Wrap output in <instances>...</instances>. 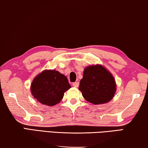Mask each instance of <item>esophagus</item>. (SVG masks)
I'll use <instances>...</instances> for the list:
<instances>
[{
	"label": "esophagus",
	"instance_id": "esophagus-1",
	"mask_svg": "<svg viewBox=\"0 0 148 148\" xmlns=\"http://www.w3.org/2000/svg\"><path fill=\"white\" fill-rule=\"evenodd\" d=\"M79 82H75V83H73V86L75 87H79Z\"/></svg>",
	"mask_w": 148,
	"mask_h": 148
}]
</instances>
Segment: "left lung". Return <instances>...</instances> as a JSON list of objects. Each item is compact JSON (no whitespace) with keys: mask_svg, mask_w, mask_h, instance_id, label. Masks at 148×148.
Here are the masks:
<instances>
[{"mask_svg":"<svg viewBox=\"0 0 148 148\" xmlns=\"http://www.w3.org/2000/svg\"><path fill=\"white\" fill-rule=\"evenodd\" d=\"M79 89L87 101L99 105L112 99L116 84L114 77L103 66L91 65L84 69Z\"/></svg>","mask_w":148,"mask_h":148,"instance_id":"obj_1","label":"left lung"}]
</instances>
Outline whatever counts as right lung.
Here are the masks:
<instances>
[{
    "label": "right lung",
    "instance_id": "add662e5",
    "mask_svg": "<svg viewBox=\"0 0 148 148\" xmlns=\"http://www.w3.org/2000/svg\"><path fill=\"white\" fill-rule=\"evenodd\" d=\"M71 88L67 77L55 70H45L33 79L31 91L42 104L53 106L63 99L64 93Z\"/></svg>",
    "mask_w": 148,
    "mask_h": 148
}]
</instances>
